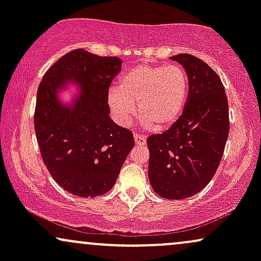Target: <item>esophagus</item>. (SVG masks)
Segmentation results:
<instances>
[{"label":"esophagus","instance_id":"1","mask_svg":"<svg viewBox=\"0 0 261 261\" xmlns=\"http://www.w3.org/2000/svg\"><path fill=\"white\" fill-rule=\"evenodd\" d=\"M134 137H135V142H136V145H145V143H146V136H145V135L135 134Z\"/></svg>","mask_w":261,"mask_h":261}]
</instances>
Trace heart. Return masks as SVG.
Wrapping results in <instances>:
<instances>
[{
    "instance_id": "b5f03b06",
    "label": "heart",
    "mask_w": 261,
    "mask_h": 261,
    "mask_svg": "<svg viewBox=\"0 0 261 261\" xmlns=\"http://www.w3.org/2000/svg\"><path fill=\"white\" fill-rule=\"evenodd\" d=\"M189 79L176 65H137L127 70L108 94L115 120L127 125L139 113L146 127L164 130L182 114L188 100Z\"/></svg>"
}]
</instances>
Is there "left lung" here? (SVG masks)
Returning a JSON list of instances; mask_svg holds the SVG:
<instances>
[{
  "instance_id": "left-lung-1",
  "label": "left lung",
  "mask_w": 261,
  "mask_h": 261,
  "mask_svg": "<svg viewBox=\"0 0 261 261\" xmlns=\"http://www.w3.org/2000/svg\"><path fill=\"white\" fill-rule=\"evenodd\" d=\"M189 79L184 112L163 134L147 139L148 178L155 194L181 200L201 191L222 160L229 133L228 100L218 74L189 54L170 58Z\"/></svg>"
}]
</instances>
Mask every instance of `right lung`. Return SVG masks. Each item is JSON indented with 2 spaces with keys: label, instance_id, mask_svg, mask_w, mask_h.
<instances>
[{
  "label": "right lung",
  "instance_id": "obj_1",
  "mask_svg": "<svg viewBox=\"0 0 261 261\" xmlns=\"http://www.w3.org/2000/svg\"><path fill=\"white\" fill-rule=\"evenodd\" d=\"M120 70L119 58L76 49L59 59L39 85L34 128L41 158L54 180L76 196L107 194L134 147L133 131L109 116L108 93ZM70 79L81 94L65 107L56 94Z\"/></svg>",
  "mask_w": 261,
  "mask_h": 261
}]
</instances>
